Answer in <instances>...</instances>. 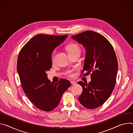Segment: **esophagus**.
Instances as JSON below:
<instances>
[{
	"instance_id": "esophagus-1",
	"label": "esophagus",
	"mask_w": 133,
	"mask_h": 133,
	"mask_svg": "<svg viewBox=\"0 0 133 133\" xmlns=\"http://www.w3.org/2000/svg\"><path fill=\"white\" fill-rule=\"evenodd\" d=\"M71 83L72 85H75L77 83H76V82L75 81H71Z\"/></svg>"
}]
</instances>
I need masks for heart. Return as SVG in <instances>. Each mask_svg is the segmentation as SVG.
Masks as SVG:
<instances>
[{
    "label": "heart",
    "mask_w": 133,
    "mask_h": 133,
    "mask_svg": "<svg viewBox=\"0 0 133 133\" xmlns=\"http://www.w3.org/2000/svg\"><path fill=\"white\" fill-rule=\"evenodd\" d=\"M66 49L68 51L69 55L71 54H77V53H79L80 54L81 53V49L78 44L76 43H71L69 44L66 46ZM55 52L54 53V55L53 56V60L55 56ZM66 75L69 77H72L73 76V73L72 71L71 70H68L66 72Z\"/></svg>",
    "instance_id": "1"
}]
</instances>
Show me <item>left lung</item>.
<instances>
[{"mask_svg": "<svg viewBox=\"0 0 133 133\" xmlns=\"http://www.w3.org/2000/svg\"><path fill=\"white\" fill-rule=\"evenodd\" d=\"M71 38L85 48L81 74L84 71L86 75L91 73L90 82H78L83 89L79 100L88 109L96 108L107 100L114 89L118 71L115 52L107 39L94 31H87Z\"/></svg>", "mask_w": 133, "mask_h": 133, "instance_id": "1", "label": "left lung"}]
</instances>
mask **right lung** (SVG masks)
Here are the masks:
<instances>
[{
	"mask_svg": "<svg viewBox=\"0 0 133 133\" xmlns=\"http://www.w3.org/2000/svg\"><path fill=\"white\" fill-rule=\"evenodd\" d=\"M67 37L38 34L19 53L17 69L22 88L33 104L42 110L50 111L55 108L71 85L70 82L64 79L52 82L46 73L52 68V52Z\"/></svg>",
	"mask_w": 133,
	"mask_h": 133,
	"instance_id": "right-lung-1",
	"label": "right lung"
}]
</instances>
